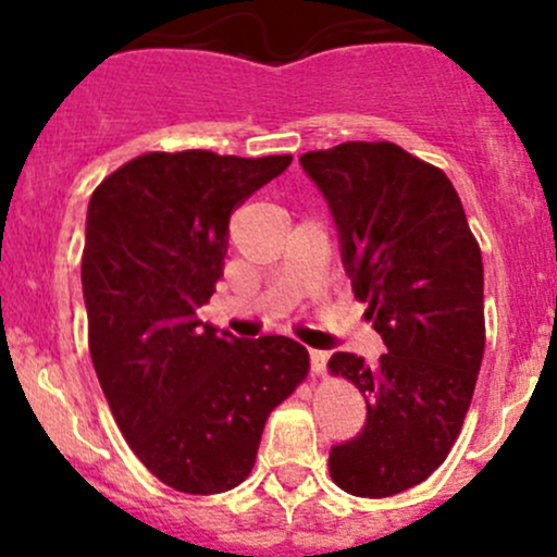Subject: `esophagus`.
Here are the masks:
<instances>
[{
	"label": "esophagus",
	"mask_w": 557,
	"mask_h": 557,
	"mask_svg": "<svg viewBox=\"0 0 557 557\" xmlns=\"http://www.w3.org/2000/svg\"><path fill=\"white\" fill-rule=\"evenodd\" d=\"M309 359H311V374L322 376L324 369H327V354H324V350L311 348L309 350Z\"/></svg>",
	"instance_id": "34e87169"
}]
</instances>
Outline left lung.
Here are the masks:
<instances>
[{
  "mask_svg": "<svg viewBox=\"0 0 557 557\" xmlns=\"http://www.w3.org/2000/svg\"><path fill=\"white\" fill-rule=\"evenodd\" d=\"M300 164L327 198L354 296L387 348L374 367L354 354L327 363L367 400L359 437L332 447L330 476L350 495H398L445 461L471 406L482 251L445 172L389 140H348Z\"/></svg>",
  "mask_w": 557,
  "mask_h": 557,
  "instance_id": "left-lung-1",
  "label": "left lung"
}]
</instances>
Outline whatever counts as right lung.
Wrapping results in <instances>:
<instances>
[{
  "instance_id": "1",
  "label": "right lung",
  "mask_w": 557,
  "mask_h": 557,
  "mask_svg": "<svg viewBox=\"0 0 557 557\" xmlns=\"http://www.w3.org/2000/svg\"><path fill=\"white\" fill-rule=\"evenodd\" d=\"M290 162L149 151L88 201L81 277L96 376L138 461L177 492L238 487L270 413L309 374L290 337L238 341L196 314L222 277L230 214Z\"/></svg>"
}]
</instances>
